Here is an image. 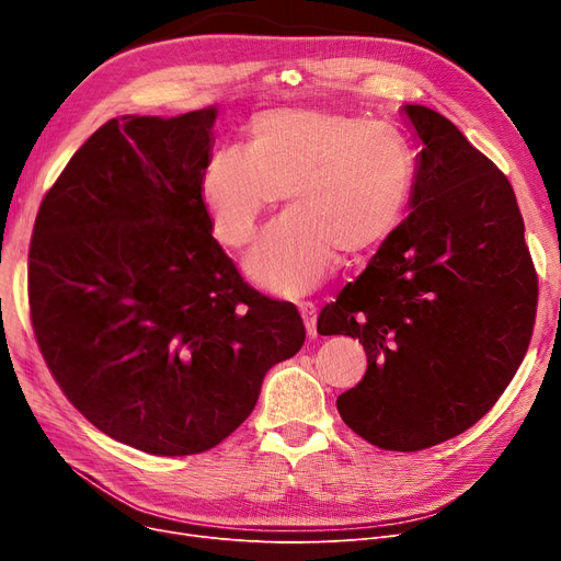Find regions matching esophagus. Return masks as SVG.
Wrapping results in <instances>:
<instances>
[{
    "instance_id": "34e87169",
    "label": "esophagus",
    "mask_w": 561,
    "mask_h": 561,
    "mask_svg": "<svg viewBox=\"0 0 561 561\" xmlns=\"http://www.w3.org/2000/svg\"><path fill=\"white\" fill-rule=\"evenodd\" d=\"M298 309H300V313H302V320H305V328H307L309 339H318V330H316L318 311H316V305L307 300V302H298Z\"/></svg>"
}]
</instances>
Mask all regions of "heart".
Wrapping results in <instances>:
<instances>
[{"label":"heart","instance_id":"1","mask_svg":"<svg viewBox=\"0 0 561 561\" xmlns=\"http://www.w3.org/2000/svg\"><path fill=\"white\" fill-rule=\"evenodd\" d=\"M416 161L407 138L366 117L307 106L252 115L250 145H222L202 170L216 231L245 248L284 191L288 214L261 233L248 273L282 296L311 290L336 252L362 256L402 220Z\"/></svg>","mask_w":561,"mask_h":561}]
</instances>
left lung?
Returning a JSON list of instances; mask_svg holds the SVG:
<instances>
[{
  "mask_svg": "<svg viewBox=\"0 0 561 561\" xmlns=\"http://www.w3.org/2000/svg\"><path fill=\"white\" fill-rule=\"evenodd\" d=\"M421 140L411 214L318 316L359 339L368 368L339 396L343 423L414 453L476 425L533 339L539 284L507 176L440 113L404 104Z\"/></svg>",
  "mask_w": 561,
  "mask_h": 561,
  "instance_id": "1",
  "label": "left lung"
}]
</instances>
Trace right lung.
<instances>
[{
    "mask_svg": "<svg viewBox=\"0 0 561 561\" xmlns=\"http://www.w3.org/2000/svg\"><path fill=\"white\" fill-rule=\"evenodd\" d=\"M216 106L113 117L41 202L28 307L56 385L98 430L161 457L216 448L305 343L243 282L202 199Z\"/></svg>",
    "mask_w": 561,
    "mask_h": 561,
    "instance_id": "1",
    "label": "right lung"
}]
</instances>
